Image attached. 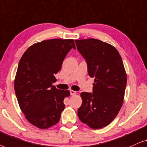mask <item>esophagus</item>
<instances>
[{"instance_id": "34e87169", "label": "esophagus", "mask_w": 147, "mask_h": 147, "mask_svg": "<svg viewBox=\"0 0 147 147\" xmlns=\"http://www.w3.org/2000/svg\"><path fill=\"white\" fill-rule=\"evenodd\" d=\"M70 92H71V95H72V96H73V95H74V94H76V91H74V90H70Z\"/></svg>"}]
</instances>
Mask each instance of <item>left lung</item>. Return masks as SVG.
<instances>
[{
  "instance_id": "1",
  "label": "left lung",
  "mask_w": 147,
  "mask_h": 147,
  "mask_svg": "<svg viewBox=\"0 0 147 147\" xmlns=\"http://www.w3.org/2000/svg\"><path fill=\"white\" fill-rule=\"evenodd\" d=\"M75 43L87 64L88 75L94 78L92 93L80 94L78 117L92 129H101L113 121L123 105L127 74L121 55L112 45L94 38Z\"/></svg>"
}]
</instances>
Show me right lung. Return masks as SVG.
I'll list each match as a JSON object with an SVG mask.
<instances>
[{
	"label": "right lung",
	"mask_w": 147,
	"mask_h": 147,
	"mask_svg": "<svg viewBox=\"0 0 147 147\" xmlns=\"http://www.w3.org/2000/svg\"><path fill=\"white\" fill-rule=\"evenodd\" d=\"M73 39H51L30 46L20 59L14 80V91L27 121L41 129L59 123L69 90L57 89L55 74L71 49Z\"/></svg>",
	"instance_id": "obj_1"
}]
</instances>
